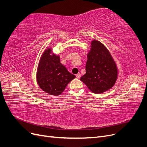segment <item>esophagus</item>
I'll use <instances>...</instances> for the list:
<instances>
[{"label": "esophagus", "mask_w": 147, "mask_h": 147, "mask_svg": "<svg viewBox=\"0 0 147 147\" xmlns=\"http://www.w3.org/2000/svg\"><path fill=\"white\" fill-rule=\"evenodd\" d=\"M80 77H81V74H80V73L77 74L76 75V77H77V78H80Z\"/></svg>", "instance_id": "1"}]
</instances>
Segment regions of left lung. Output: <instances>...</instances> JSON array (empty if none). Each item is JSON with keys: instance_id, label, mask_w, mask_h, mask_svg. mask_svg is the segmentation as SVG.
Returning a JSON list of instances; mask_svg holds the SVG:
<instances>
[{"instance_id": "8db88e82", "label": "left lung", "mask_w": 147, "mask_h": 147, "mask_svg": "<svg viewBox=\"0 0 147 147\" xmlns=\"http://www.w3.org/2000/svg\"><path fill=\"white\" fill-rule=\"evenodd\" d=\"M87 57L86 74L80 78L81 81L96 94L113 87L117 80L118 70L107 49L99 41L93 40Z\"/></svg>"}]
</instances>
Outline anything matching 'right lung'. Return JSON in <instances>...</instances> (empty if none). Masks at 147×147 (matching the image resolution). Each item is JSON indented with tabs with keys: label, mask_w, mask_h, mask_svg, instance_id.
I'll list each match as a JSON object with an SVG mask.
<instances>
[{
	"label": "right lung",
	"mask_w": 147,
	"mask_h": 147,
	"mask_svg": "<svg viewBox=\"0 0 147 147\" xmlns=\"http://www.w3.org/2000/svg\"><path fill=\"white\" fill-rule=\"evenodd\" d=\"M50 48L43 53L37 72L39 86L49 94L57 96L63 92L67 84L75 78L60 63L59 56L51 55Z\"/></svg>",
	"instance_id": "right-lung-1"
}]
</instances>
